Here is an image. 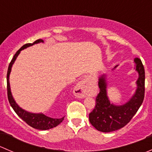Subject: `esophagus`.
Listing matches in <instances>:
<instances>
[{
	"label": "esophagus",
	"mask_w": 152,
	"mask_h": 152,
	"mask_svg": "<svg viewBox=\"0 0 152 152\" xmlns=\"http://www.w3.org/2000/svg\"><path fill=\"white\" fill-rule=\"evenodd\" d=\"M74 93L77 97L79 98H84L93 94V90L88 78L82 79L76 85V87H74Z\"/></svg>",
	"instance_id": "esophagus-1"
}]
</instances>
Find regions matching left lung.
<instances>
[{
  "mask_svg": "<svg viewBox=\"0 0 152 152\" xmlns=\"http://www.w3.org/2000/svg\"><path fill=\"white\" fill-rule=\"evenodd\" d=\"M134 62L135 70L139 75L136 82L137 89L129 101L123 105L110 103L107 96L106 76L102 75L99 77L100 91L96 98L95 108L89 114L90 124L99 131L110 132L123 128L131 121L141 106L145 93V70L139 58H134Z\"/></svg>",
  "mask_w": 152,
  "mask_h": 152,
  "instance_id": "obj_1",
  "label": "left lung"
}]
</instances>
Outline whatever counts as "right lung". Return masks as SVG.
Masks as SVG:
<instances>
[{
    "mask_svg": "<svg viewBox=\"0 0 152 152\" xmlns=\"http://www.w3.org/2000/svg\"><path fill=\"white\" fill-rule=\"evenodd\" d=\"M39 42H43L42 39H37L33 43H27L26 45H23L16 53L15 54L14 57L12 58V61L10 63L8 67V71H7V94H8V99L11 107L13 108L14 111L16 113V114L22 119L23 121L26 122L28 125L30 126L33 127V128L37 129L39 130H47L56 127V126L59 125L62 121L64 120V118L62 117V118H52L48 117V116L45 115L42 113H31L27 112L26 110H23L21 107H20L18 105V104L15 102V99H14L13 96L12 95V92H11L10 85V74L11 73V70H12V65L14 64L15 61L16 60L17 57L20 53V51L23 49L26 48L29 46L34 45V44L39 43Z\"/></svg>",
    "mask_w": 152,
    "mask_h": 152,
    "instance_id": "right-lung-1",
    "label": "right lung"
}]
</instances>
